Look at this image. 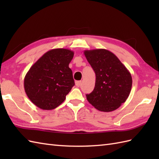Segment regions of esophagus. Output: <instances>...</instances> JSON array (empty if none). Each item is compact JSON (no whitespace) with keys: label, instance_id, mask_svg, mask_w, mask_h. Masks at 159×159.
I'll list each match as a JSON object with an SVG mask.
<instances>
[{"label":"esophagus","instance_id":"34e87169","mask_svg":"<svg viewBox=\"0 0 159 159\" xmlns=\"http://www.w3.org/2000/svg\"><path fill=\"white\" fill-rule=\"evenodd\" d=\"M75 85L76 87H79L80 85H81V81H80V80H78V81H76Z\"/></svg>","mask_w":159,"mask_h":159}]
</instances>
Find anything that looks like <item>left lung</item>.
Instances as JSON below:
<instances>
[{"label": "left lung", "instance_id": "8db88e82", "mask_svg": "<svg viewBox=\"0 0 159 159\" xmlns=\"http://www.w3.org/2000/svg\"><path fill=\"white\" fill-rule=\"evenodd\" d=\"M84 55L96 74L95 87L86 95L87 100L98 111L116 110L130 93L133 80L130 72L108 50H87Z\"/></svg>", "mask_w": 159, "mask_h": 159}]
</instances>
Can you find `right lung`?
<instances>
[{
	"instance_id": "obj_1",
	"label": "right lung",
	"mask_w": 159,
	"mask_h": 159,
	"mask_svg": "<svg viewBox=\"0 0 159 159\" xmlns=\"http://www.w3.org/2000/svg\"><path fill=\"white\" fill-rule=\"evenodd\" d=\"M72 50L55 48L43 55L29 69L24 79V87L29 100L43 110L59 106L74 85L69 63Z\"/></svg>"
}]
</instances>
